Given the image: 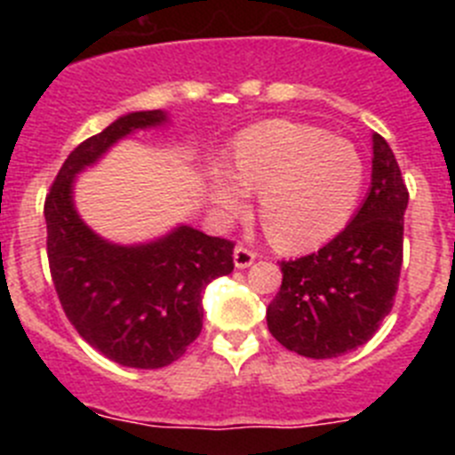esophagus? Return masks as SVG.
I'll return each mask as SVG.
<instances>
[{
    "label": "esophagus",
    "instance_id": "34e87169",
    "mask_svg": "<svg viewBox=\"0 0 455 455\" xmlns=\"http://www.w3.org/2000/svg\"><path fill=\"white\" fill-rule=\"evenodd\" d=\"M257 259V252L251 251L246 246H236L235 248V267L236 268H248Z\"/></svg>",
    "mask_w": 455,
    "mask_h": 455
}]
</instances>
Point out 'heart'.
I'll return each mask as SVG.
<instances>
[{
  "label": "heart",
  "mask_w": 455,
  "mask_h": 455,
  "mask_svg": "<svg viewBox=\"0 0 455 455\" xmlns=\"http://www.w3.org/2000/svg\"><path fill=\"white\" fill-rule=\"evenodd\" d=\"M232 178L214 175L209 200L219 219L248 209L259 193V220L280 248L316 246L348 223L364 182L355 146L307 124L271 120L243 132L232 148Z\"/></svg>",
  "instance_id": "heart-1"
}]
</instances>
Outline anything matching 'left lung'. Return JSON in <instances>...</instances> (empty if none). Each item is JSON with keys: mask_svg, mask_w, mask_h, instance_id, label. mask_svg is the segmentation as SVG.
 Wrapping results in <instances>:
<instances>
[{"mask_svg": "<svg viewBox=\"0 0 455 455\" xmlns=\"http://www.w3.org/2000/svg\"><path fill=\"white\" fill-rule=\"evenodd\" d=\"M371 143V188L351 223L312 255L280 262L267 323L299 355L328 360L363 347L394 305L408 188L387 140L373 132Z\"/></svg>", "mask_w": 455, "mask_h": 455, "instance_id": "left-lung-1", "label": "left lung"}]
</instances>
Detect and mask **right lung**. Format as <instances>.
Segmentation results:
<instances>
[{"mask_svg":"<svg viewBox=\"0 0 455 455\" xmlns=\"http://www.w3.org/2000/svg\"><path fill=\"white\" fill-rule=\"evenodd\" d=\"M166 123L164 111H134L68 155L45 198L47 259L68 321L108 360L159 369L184 355L203 331V291L235 268V243L180 225L139 246L108 243L79 219L72 182L136 130Z\"/></svg>","mask_w":455,"mask_h":455,"instance_id":"right-lung-1","label":"right lung"}]
</instances>
